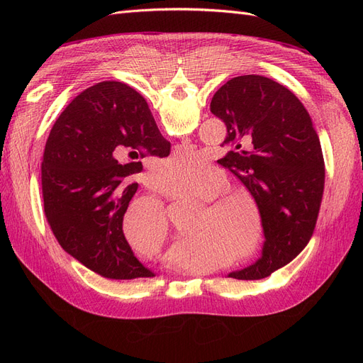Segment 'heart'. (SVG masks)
<instances>
[{"label":"heart","instance_id":"1","mask_svg":"<svg viewBox=\"0 0 363 363\" xmlns=\"http://www.w3.org/2000/svg\"><path fill=\"white\" fill-rule=\"evenodd\" d=\"M206 163L204 156L195 150L175 152L163 163L162 172L192 177L164 175L159 188L169 200L203 203V208L192 213L183 240L186 252L194 256L199 252L213 255L215 250L232 252L230 260L240 265L256 257L265 242L262 208L250 192L227 191V172L212 164L205 170ZM123 232L136 252L156 255L167 244L168 218L157 201L138 200L124 215Z\"/></svg>","mask_w":363,"mask_h":363}]
</instances>
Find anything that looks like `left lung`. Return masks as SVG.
I'll return each instance as SVG.
<instances>
[{
  "label": "left lung",
  "instance_id": "left-lung-1",
  "mask_svg": "<svg viewBox=\"0 0 363 363\" xmlns=\"http://www.w3.org/2000/svg\"><path fill=\"white\" fill-rule=\"evenodd\" d=\"M211 112L227 127L219 163L257 200L265 219L262 257L230 272L260 280L309 244L323 201L325 167L312 118L288 87L263 75H240L215 92Z\"/></svg>",
  "mask_w": 363,
  "mask_h": 363
}]
</instances>
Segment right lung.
Wrapping results in <instances>:
<instances>
[{"label": "right lung", "instance_id": "right-lung-1", "mask_svg": "<svg viewBox=\"0 0 363 363\" xmlns=\"http://www.w3.org/2000/svg\"><path fill=\"white\" fill-rule=\"evenodd\" d=\"M169 148L147 101L130 86L101 82L77 95L50 131L40 168L43 211L60 247L104 279L155 277L123 232L138 191L130 175L142 163L121 164L116 157L124 151L167 157Z\"/></svg>", "mask_w": 363, "mask_h": 363}]
</instances>
